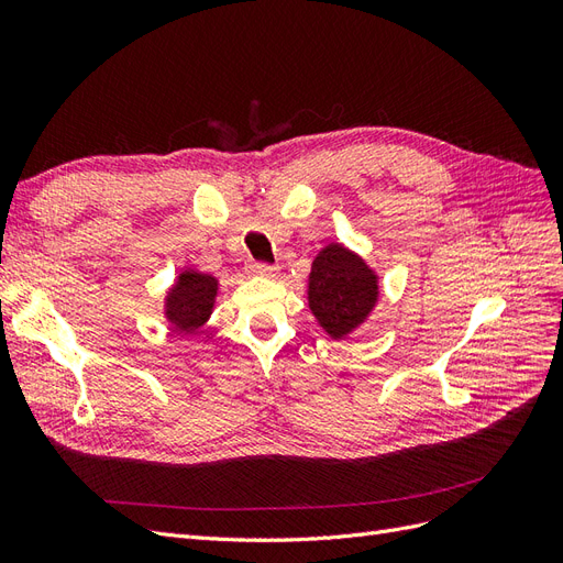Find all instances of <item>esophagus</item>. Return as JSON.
<instances>
[{
  "label": "esophagus",
  "mask_w": 563,
  "mask_h": 563,
  "mask_svg": "<svg viewBox=\"0 0 563 563\" xmlns=\"http://www.w3.org/2000/svg\"><path fill=\"white\" fill-rule=\"evenodd\" d=\"M249 272L253 277H275L277 275V267H272L267 263H251Z\"/></svg>",
  "instance_id": "1"
}]
</instances>
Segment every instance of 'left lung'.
Here are the masks:
<instances>
[{
	"mask_svg": "<svg viewBox=\"0 0 563 563\" xmlns=\"http://www.w3.org/2000/svg\"><path fill=\"white\" fill-rule=\"evenodd\" d=\"M310 310L331 338L360 329L378 302V275L343 244L317 253L308 284Z\"/></svg>",
	"mask_w": 563,
	"mask_h": 563,
	"instance_id": "left-lung-1",
	"label": "left lung"
}]
</instances>
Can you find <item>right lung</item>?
<instances>
[{
  "label": "right lung",
  "instance_id": "right-lung-1",
  "mask_svg": "<svg viewBox=\"0 0 563 563\" xmlns=\"http://www.w3.org/2000/svg\"><path fill=\"white\" fill-rule=\"evenodd\" d=\"M218 296V279L201 275L197 269H185L176 284L168 288L164 314L172 327L183 333H195L209 321Z\"/></svg>",
  "mask_w": 563,
  "mask_h": 563
}]
</instances>
